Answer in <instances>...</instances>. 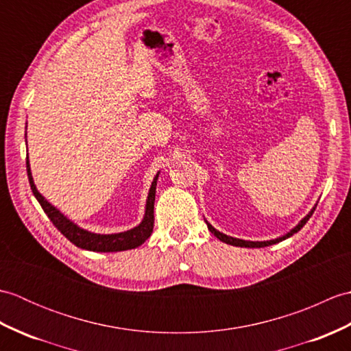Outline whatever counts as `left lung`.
Returning a JSON list of instances; mask_svg holds the SVG:
<instances>
[{
    "label": "left lung",
    "mask_w": 351,
    "mask_h": 351,
    "mask_svg": "<svg viewBox=\"0 0 351 351\" xmlns=\"http://www.w3.org/2000/svg\"><path fill=\"white\" fill-rule=\"evenodd\" d=\"M315 208H317V205H315L314 208H312V210L308 213L306 217H303V219L299 221V225L291 229L289 232H287L285 235H282V237H279V238H274V240H268V241H245V240H240V238L229 237V235H226V234L219 232V230L215 229V228H213V226L210 225V223H208L206 220H205V221H206V225H208V229H210V232L214 234V237H217L219 240L223 241V243L230 244V245H237V247H265V245H271V244H276V243H280V241H283V240H287V238H289L291 235H294L295 232H299V230H300L304 225H306V221L311 219V215L314 214Z\"/></svg>",
    "instance_id": "8db88e82"
}]
</instances>
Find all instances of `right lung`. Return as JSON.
Wrapping results in <instances>:
<instances>
[{
  "label": "right lung",
  "mask_w": 351,
  "mask_h": 351,
  "mask_svg": "<svg viewBox=\"0 0 351 351\" xmlns=\"http://www.w3.org/2000/svg\"><path fill=\"white\" fill-rule=\"evenodd\" d=\"M27 137V134H25ZM27 173H28V181L32 185L33 195L37 199V202L40 204L42 210L45 214L48 215L49 220L52 221L60 232L68 238V240L75 244L80 249H86L90 252H122V250H130L136 249L138 245L143 244L149 237L152 234L154 229V202H155V190H156V181H158V173L155 175L151 189H149V195L146 199V208H145V215L143 220L140 221V225L132 228L130 230H125V232L119 234H95L90 230H86L80 228L77 223L69 220L60 210H57L54 205H51L47 199H45L39 190L36 189L33 176H32V169H29V161L27 155Z\"/></svg>",
  "instance_id": "add662e5"
}]
</instances>
